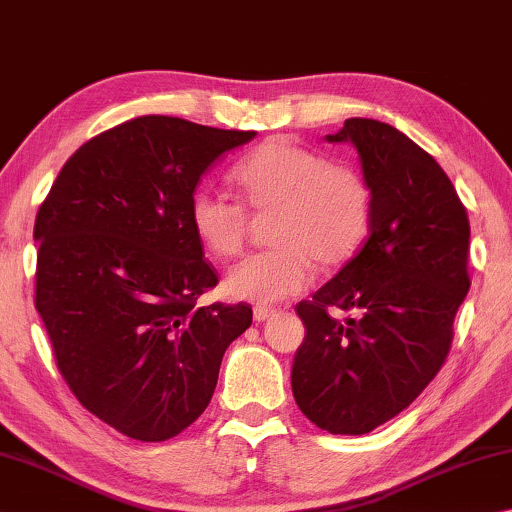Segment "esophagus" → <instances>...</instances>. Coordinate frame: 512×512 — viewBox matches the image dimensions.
<instances>
[{"label": "esophagus", "mask_w": 512, "mask_h": 512, "mask_svg": "<svg viewBox=\"0 0 512 512\" xmlns=\"http://www.w3.org/2000/svg\"><path fill=\"white\" fill-rule=\"evenodd\" d=\"M274 315H276L274 308H267V306H256L254 308V319L256 321H265V319H270Z\"/></svg>", "instance_id": "34e87169"}]
</instances>
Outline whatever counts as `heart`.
Masks as SVG:
<instances>
[{
	"label": "heart",
	"mask_w": 512,
	"mask_h": 512,
	"mask_svg": "<svg viewBox=\"0 0 512 512\" xmlns=\"http://www.w3.org/2000/svg\"><path fill=\"white\" fill-rule=\"evenodd\" d=\"M249 211L267 213L270 251L254 254L224 276V294L236 301L276 303L306 288L312 261L346 263L369 231L371 191L353 166L326 164L315 150L288 139H270L231 170ZM188 222L215 258H231L245 245L249 218L240 204L213 191H195Z\"/></svg>",
	"instance_id": "1"
}]
</instances>
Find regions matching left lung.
<instances>
[{
    "instance_id": "1",
    "label": "left lung",
    "mask_w": 512,
    "mask_h": 512,
    "mask_svg": "<svg viewBox=\"0 0 512 512\" xmlns=\"http://www.w3.org/2000/svg\"><path fill=\"white\" fill-rule=\"evenodd\" d=\"M326 141L357 150L371 191L369 238L297 306L306 337L292 393L317 427L360 436L396 418L441 371L470 290V224L445 170L393 125L357 116ZM328 307L356 317L339 322Z\"/></svg>"
}]
</instances>
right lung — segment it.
<instances>
[{
    "mask_svg": "<svg viewBox=\"0 0 512 512\" xmlns=\"http://www.w3.org/2000/svg\"><path fill=\"white\" fill-rule=\"evenodd\" d=\"M256 132L139 116L80 146L35 218V308L87 411L143 443L209 407L251 306H197L218 283L188 222L200 177Z\"/></svg>",
    "mask_w": 512,
    "mask_h": 512,
    "instance_id": "right-lung-1",
    "label": "right lung"
}]
</instances>
